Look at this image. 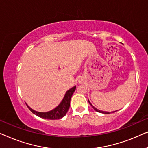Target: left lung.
<instances>
[{
    "label": "left lung",
    "mask_w": 148,
    "mask_h": 148,
    "mask_svg": "<svg viewBox=\"0 0 148 148\" xmlns=\"http://www.w3.org/2000/svg\"><path fill=\"white\" fill-rule=\"evenodd\" d=\"M88 102H89V103H90V104L91 105V106H92V107L96 111V112H101V113H104V114H110V112H104V111H102V110H98V109H97L96 108H95V107L93 106V105L91 104L90 103V101L88 100ZM117 111V110H116ZM116 112V111H113V112Z\"/></svg>",
    "instance_id": "left-lung-1"
}]
</instances>
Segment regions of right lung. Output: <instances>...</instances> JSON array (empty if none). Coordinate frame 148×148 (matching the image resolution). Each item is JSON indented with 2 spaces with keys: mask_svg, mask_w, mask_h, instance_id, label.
<instances>
[{
  "mask_svg": "<svg viewBox=\"0 0 148 148\" xmlns=\"http://www.w3.org/2000/svg\"><path fill=\"white\" fill-rule=\"evenodd\" d=\"M76 86L73 87L70 90H69L67 92H66L65 95H64L63 99H62V102L60 103L57 107L53 110L49 111V112H37V111L33 110L28 105L26 104L28 108L29 109L30 111L36 116L40 117V118H43L45 119H50V120H55V119H60L62 118V117L65 116V114L67 112V111L69 108L70 106V101L71 98L73 94L75 91Z\"/></svg>",
  "mask_w": 148,
  "mask_h": 148,
  "instance_id": "add662e5",
  "label": "right lung"
}]
</instances>
